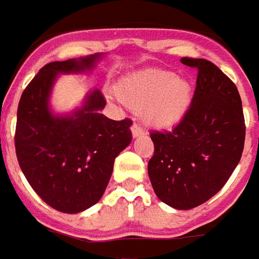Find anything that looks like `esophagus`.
<instances>
[{"label":"esophagus","mask_w":259,"mask_h":259,"mask_svg":"<svg viewBox=\"0 0 259 259\" xmlns=\"http://www.w3.org/2000/svg\"><path fill=\"white\" fill-rule=\"evenodd\" d=\"M131 131H133V137L134 138H138L141 135H145V130L139 124H135L134 122L133 126H131Z\"/></svg>","instance_id":"esophagus-1"}]
</instances>
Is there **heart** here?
Here are the masks:
<instances>
[{
	"label": "heart",
	"instance_id": "obj_1",
	"mask_svg": "<svg viewBox=\"0 0 259 259\" xmlns=\"http://www.w3.org/2000/svg\"><path fill=\"white\" fill-rule=\"evenodd\" d=\"M120 97L130 107L142 110L149 125L167 128L177 124L190 107L191 86L177 79L174 72L152 69L126 80Z\"/></svg>",
	"mask_w": 259,
	"mask_h": 259
}]
</instances>
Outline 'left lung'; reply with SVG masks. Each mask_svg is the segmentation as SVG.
Wrapping results in <instances>:
<instances>
[{"mask_svg":"<svg viewBox=\"0 0 259 259\" xmlns=\"http://www.w3.org/2000/svg\"><path fill=\"white\" fill-rule=\"evenodd\" d=\"M197 68L191 106L171 131H153L155 153L148 163L153 191L174 209L202 205L222 190L241 159L245 139L236 85L203 58H181Z\"/></svg>","mask_w":259,"mask_h":259,"instance_id":"left-lung-1","label":"left lung"}]
</instances>
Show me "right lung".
I'll return each instance as SVG.
<instances>
[{
  "instance_id": "1",
  "label": "right lung",
  "mask_w": 259,
  "mask_h": 259,
  "mask_svg": "<svg viewBox=\"0 0 259 259\" xmlns=\"http://www.w3.org/2000/svg\"><path fill=\"white\" fill-rule=\"evenodd\" d=\"M103 54L47 64L23 91L18 106L15 149L38 197L64 213H79L100 201L117 156L131 144L133 121L102 114V92L93 91L71 114H53L49 102L60 74L92 71Z\"/></svg>"
}]
</instances>
